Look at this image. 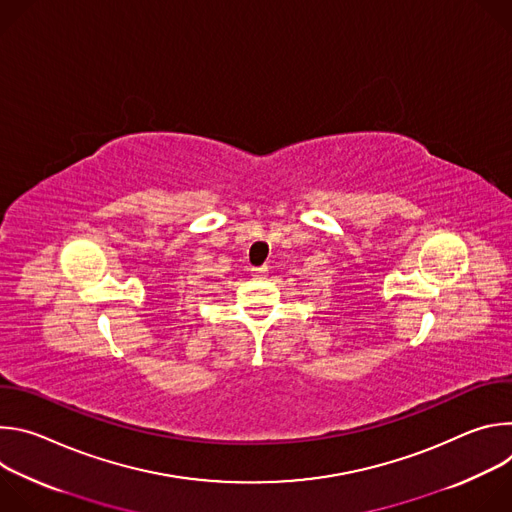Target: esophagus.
<instances>
[{"instance_id": "1", "label": "esophagus", "mask_w": 512, "mask_h": 512, "mask_svg": "<svg viewBox=\"0 0 512 512\" xmlns=\"http://www.w3.org/2000/svg\"><path fill=\"white\" fill-rule=\"evenodd\" d=\"M251 271H253V275H255V277H265V275H267V271H269V267H267V265H263V267H253Z\"/></svg>"}]
</instances>
